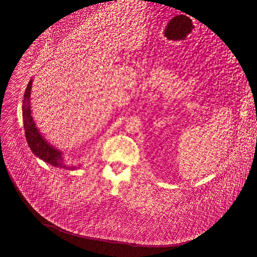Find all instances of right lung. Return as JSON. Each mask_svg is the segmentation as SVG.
Wrapping results in <instances>:
<instances>
[{"instance_id":"obj_1","label":"right lung","mask_w":257,"mask_h":257,"mask_svg":"<svg viewBox=\"0 0 257 257\" xmlns=\"http://www.w3.org/2000/svg\"><path fill=\"white\" fill-rule=\"evenodd\" d=\"M31 87H32V80L29 81L25 91V95H24L23 118H24V128H25V136L32 153L35 156L41 158L45 162L51 164L53 166L66 168V169H74L75 167L73 166L70 167L64 163L62 153L53 149L50 144H48V142L45 141L44 137H42V135L39 133L38 128L35 127V124L31 116L30 104H29Z\"/></svg>"}]
</instances>
